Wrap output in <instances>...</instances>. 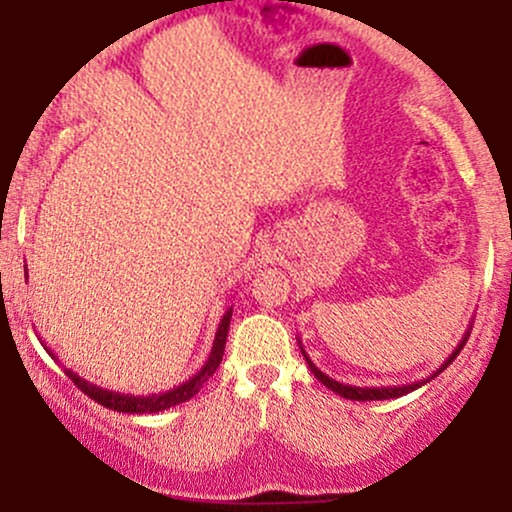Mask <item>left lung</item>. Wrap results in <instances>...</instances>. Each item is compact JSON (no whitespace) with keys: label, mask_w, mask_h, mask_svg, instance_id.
I'll use <instances>...</instances> for the list:
<instances>
[{"label":"left lung","mask_w":512,"mask_h":512,"mask_svg":"<svg viewBox=\"0 0 512 512\" xmlns=\"http://www.w3.org/2000/svg\"><path fill=\"white\" fill-rule=\"evenodd\" d=\"M467 337H469V330L464 332V337H462V342L455 346V349H452V354L445 358L443 361V366H440L438 370H433L431 375H428V378H424V380H419V383H411V385H390V387H356V385H344V383H339V380H334V378H330V375L327 373H322L320 368L315 366L313 361H310V356L305 354V349H303V344H301V354H303V358H305V363H308L310 366V370H313V375L317 380H320L322 385L325 387H330L332 392H337V395H342L344 399H356V402H370V399H395V397H402V395H409V392H414L416 387H421V385H426V383H431L433 378H436L438 373H443L445 368L450 366L452 361H455V356L460 354L462 351V346L467 344ZM298 342H301V339H298Z\"/></svg>","instance_id":"obj_1"}]
</instances>
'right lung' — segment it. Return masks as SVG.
<instances>
[{
    "label": "right lung",
    "instance_id": "add662e5",
    "mask_svg": "<svg viewBox=\"0 0 512 512\" xmlns=\"http://www.w3.org/2000/svg\"><path fill=\"white\" fill-rule=\"evenodd\" d=\"M231 315H233V305L221 317L219 330H216V337H214V344H211V354L207 361H204V366L199 368L192 378H187L185 383L173 387V390L158 392V395H146V397L144 395H129V392H113V390H105V387H101V385L88 383V380L81 378V375H76L74 370H69V368H64V373L72 378V383L76 387H81V392H84V395L96 399L98 404H103V407H108V409L122 411V414H156V411H166L170 407H175V404H182V402H187V399L195 397L197 392L202 390V385L216 373V368H219V363L223 358V349H226ZM43 346H45V342H43ZM45 351L55 358V354H52L48 346H45Z\"/></svg>",
    "mask_w": 512,
    "mask_h": 512
}]
</instances>
